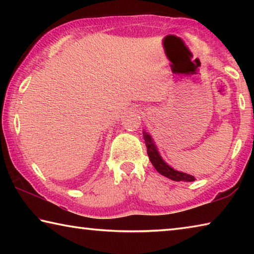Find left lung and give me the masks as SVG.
Here are the masks:
<instances>
[{
  "label": "left lung",
  "instance_id": "8db88e82",
  "mask_svg": "<svg viewBox=\"0 0 254 254\" xmlns=\"http://www.w3.org/2000/svg\"><path fill=\"white\" fill-rule=\"evenodd\" d=\"M143 137H144V142L145 145H147V152L150 161L153 165L154 168L158 171L159 174L165 176V177L169 178L171 180H175V182H194L195 177L191 175L182 173V171L175 170L174 168L167 163L163 159L161 158L160 153L158 151V148L154 141L152 139V136L143 131Z\"/></svg>",
  "mask_w": 254,
  "mask_h": 254
}]
</instances>
